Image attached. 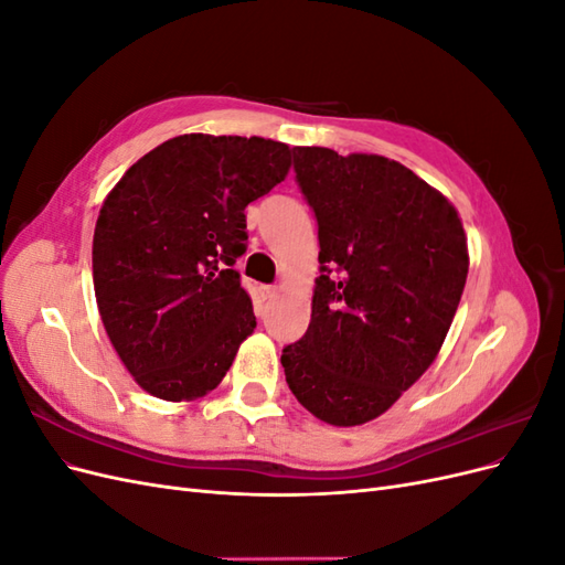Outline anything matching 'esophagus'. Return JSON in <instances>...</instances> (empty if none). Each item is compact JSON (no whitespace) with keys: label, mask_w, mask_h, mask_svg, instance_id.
<instances>
[{"label":"esophagus","mask_w":565,"mask_h":565,"mask_svg":"<svg viewBox=\"0 0 565 565\" xmlns=\"http://www.w3.org/2000/svg\"><path fill=\"white\" fill-rule=\"evenodd\" d=\"M276 295H278V287H273V285H262V287H259V297H262L264 301H270Z\"/></svg>","instance_id":"esophagus-1"}]
</instances>
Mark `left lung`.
Listing matches in <instances>:
<instances>
[{
	"label": "left lung",
	"mask_w": 565,
	"mask_h": 565,
	"mask_svg": "<svg viewBox=\"0 0 565 565\" xmlns=\"http://www.w3.org/2000/svg\"><path fill=\"white\" fill-rule=\"evenodd\" d=\"M318 218L320 276L306 334L282 349L289 391L318 419H377L429 370L469 273L452 202L396 160L295 148Z\"/></svg>",
	"instance_id": "obj_1"
}]
</instances>
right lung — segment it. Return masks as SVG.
<instances>
[{"label":"right lung","instance_id":"right-lung-1","mask_svg":"<svg viewBox=\"0 0 565 565\" xmlns=\"http://www.w3.org/2000/svg\"><path fill=\"white\" fill-rule=\"evenodd\" d=\"M289 152L259 136H174L104 200L92 249L98 313L150 396H207L254 332L233 264L247 249L245 207L285 181Z\"/></svg>","mask_w":565,"mask_h":565}]
</instances>
